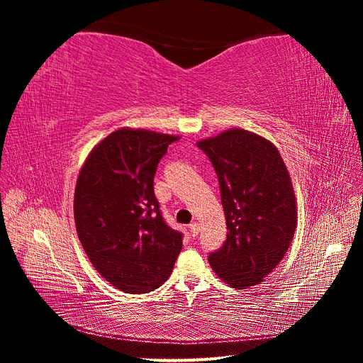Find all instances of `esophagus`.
<instances>
[{
  "label": "esophagus",
  "mask_w": 363,
  "mask_h": 363,
  "mask_svg": "<svg viewBox=\"0 0 363 363\" xmlns=\"http://www.w3.org/2000/svg\"><path fill=\"white\" fill-rule=\"evenodd\" d=\"M189 230H191V233H192L194 238L199 236V233H200V224L196 223V221H194V223L189 225Z\"/></svg>",
  "instance_id": "1"
}]
</instances>
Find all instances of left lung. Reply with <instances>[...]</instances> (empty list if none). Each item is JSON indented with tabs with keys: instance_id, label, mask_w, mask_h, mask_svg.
Listing matches in <instances>:
<instances>
[{
	"instance_id": "8db88e82",
	"label": "left lung",
	"mask_w": 363,
	"mask_h": 363,
	"mask_svg": "<svg viewBox=\"0 0 363 363\" xmlns=\"http://www.w3.org/2000/svg\"><path fill=\"white\" fill-rule=\"evenodd\" d=\"M196 145L216 171L227 224L208 263L228 286H256L286 255L298 221L286 164L271 140L238 127Z\"/></svg>"
}]
</instances>
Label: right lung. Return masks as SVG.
Masks as SVG:
<instances>
[{
	"label": "right lung",
	"instance_id": "add662e5",
	"mask_svg": "<svg viewBox=\"0 0 363 363\" xmlns=\"http://www.w3.org/2000/svg\"><path fill=\"white\" fill-rule=\"evenodd\" d=\"M180 136L123 127L92 148L77 179L74 221L94 268L119 291L145 294L171 276L183 242L152 188L157 163Z\"/></svg>",
	"mask_w": 363,
	"mask_h": 363
}]
</instances>
